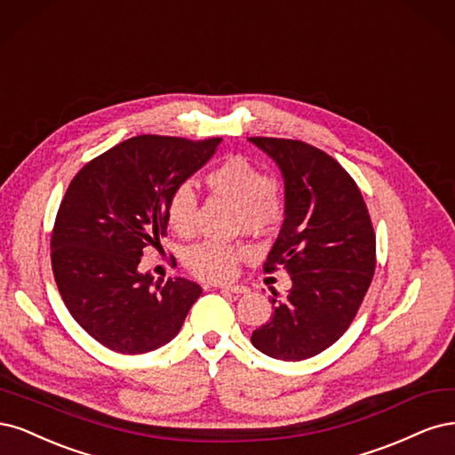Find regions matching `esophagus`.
Here are the masks:
<instances>
[{
	"instance_id": "1",
	"label": "esophagus",
	"mask_w": 455,
	"mask_h": 455,
	"mask_svg": "<svg viewBox=\"0 0 455 455\" xmlns=\"http://www.w3.org/2000/svg\"><path fill=\"white\" fill-rule=\"evenodd\" d=\"M217 287H221V289H225V291H228V292H234V295H243V292L249 291V289L243 287V285H230V283L217 285Z\"/></svg>"
}]
</instances>
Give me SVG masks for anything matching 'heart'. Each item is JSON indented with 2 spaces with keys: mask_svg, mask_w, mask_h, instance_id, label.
Instances as JSON below:
<instances>
[{
  "mask_svg": "<svg viewBox=\"0 0 455 455\" xmlns=\"http://www.w3.org/2000/svg\"><path fill=\"white\" fill-rule=\"evenodd\" d=\"M204 183L212 193L236 204V227L247 232H270L283 217V198L280 187L247 156L234 155L212 166ZM198 200L190 185L175 187L166 200V221L178 236H190L196 230ZM249 255L242 243L204 242L188 249L185 265L190 274L208 282L230 280L238 262Z\"/></svg>",
  "mask_w": 455,
  "mask_h": 455,
  "instance_id": "1",
  "label": "heart"
}]
</instances>
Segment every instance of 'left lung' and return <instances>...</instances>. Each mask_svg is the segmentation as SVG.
I'll return each mask as SVG.
<instances>
[{"label":"left lung","instance_id":"obj_1","mask_svg":"<svg viewBox=\"0 0 455 455\" xmlns=\"http://www.w3.org/2000/svg\"><path fill=\"white\" fill-rule=\"evenodd\" d=\"M280 166L285 221L265 262L283 267L292 287L274 292V314L253 346L274 359L302 361L332 346L355 319L376 268V234L354 178L332 156L299 140L249 138Z\"/></svg>","mask_w":455,"mask_h":455}]
</instances>
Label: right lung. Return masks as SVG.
<instances>
[{"mask_svg": "<svg viewBox=\"0 0 455 455\" xmlns=\"http://www.w3.org/2000/svg\"><path fill=\"white\" fill-rule=\"evenodd\" d=\"M221 138L136 136L86 163L71 180L51 234L52 274L73 319L116 354H148L180 332L200 285L155 283L140 272L166 236L172 190L213 156Z\"/></svg>", "mask_w": 455, "mask_h": 455, "instance_id": "obj_1", "label": "right lung"}]
</instances>
